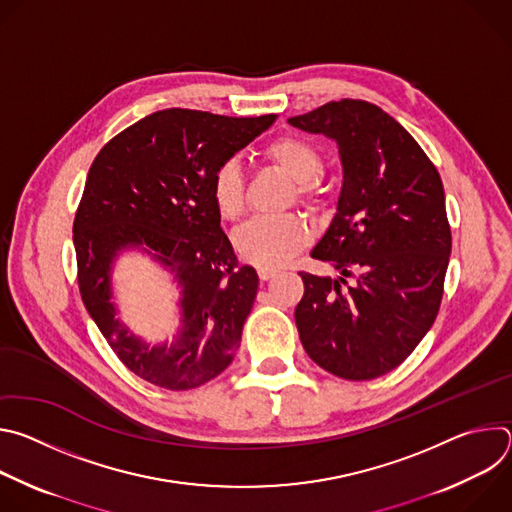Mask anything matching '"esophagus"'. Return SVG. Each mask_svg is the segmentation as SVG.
I'll return each instance as SVG.
<instances>
[{
  "label": "esophagus",
  "mask_w": 512,
  "mask_h": 512,
  "mask_svg": "<svg viewBox=\"0 0 512 512\" xmlns=\"http://www.w3.org/2000/svg\"><path fill=\"white\" fill-rule=\"evenodd\" d=\"M257 275H259L261 281H269L271 277L277 275V271H275V269H267V267H259V269H257Z\"/></svg>",
  "instance_id": "34e87169"
}]
</instances>
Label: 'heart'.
Returning <instances> with one entry per match:
<instances>
[{"label": "heart", "mask_w": 512, "mask_h": 512, "mask_svg": "<svg viewBox=\"0 0 512 512\" xmlns=\"http://www.w3.org/2000/svg\"><path fill=\"white\" fill-rule=\"evenodd\" d=\"M265 158L298 182L296 194L304 204L316 210L326 204V192L316 180L324 158L312 141L296 135L279 137L267 145ZM210 198L223 218L239 221L245 212V178L239 162L227 160L216 166L210 178ZM308 235L306 223L296 214L259 216L235 235V247L245 261L275 269L306 245Z\"/></svg>", "instance_id": "heart-1"}]
</instances>
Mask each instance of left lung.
Listing matches in <instances>:
<instances>
[{
	"label": "left lung",
	"mask_w": 512,
	"mask_h": 512,
	"mask_svg": "<svg viewBox=\"0 0 512 512\" xmlns=\"http://www.w3.org/2000/svg\"><path fill=\"white\" fill-rule=\"evenodd\" d=\"M287 121L334 139L344 172L336 214L312 251L340 277L300 271V340L324 371L377 379L415 350L440 312L452 253L442 178L373 103L330 101Z\"/></svg>",
	"instance_id": "left-lung-1"
}]
</instances>
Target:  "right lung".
Returning a JSON list of instances; mask_svg holds the SVG:
<instances>
[{
    "instance_id": "add662e5",
    "label": "right lung",
    "mask_w": 512,
    "mask_h": 512,
    "mask_svg": "<svg viewBox=\"0 0 512 512\" xmlns=\"http://www.w3.org/2000/svg\"><path fill=\"white\" fill-rule=\"evenodd\" d=\"M275 115L225 117L164 109L103 145L72 225L81 298L125 367L156 387L196 389L235 358L259 277L239 265L210 198L216 166L261 135ZM137 246L179 283L183 328L172 345L150 347L114 318L110 267Z\"/></svg>"
}]
</instances>
